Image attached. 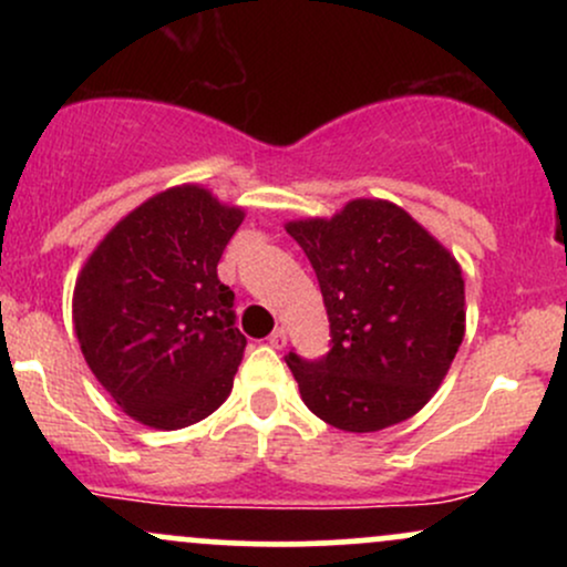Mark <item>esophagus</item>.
I'll return each instance as SVG.
<instances>
[{"label":"esophagus","instance_id":"esophagus-1","mask_svg":"<svg viewBox=\"0 0 567 567\" xmlns=\"http://www.w3.org/2000/svg\"><path fill=\"white\" fill-rule=\"evenodd\" d=\"M269 343H271V347H275V349H285V347H288V330L277 328L275 333L269 336Z\"/></svg>","mask_w":567,"mask_h":567}]
</instances>
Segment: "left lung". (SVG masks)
<instances>
[{
	"mask_svg": "<svg viewBox=\"0 0 567 567\" xmlns=\"http://www.w3.org/2000/svg\"><path fill=\"white\" fill-rule=\"evenodd\" d=\"M285 229L315 266L333 347L288 354L306 408L341 432L408 421L432 400L464 341V275L453 252L389 199H351Z\"/></svg>",
	"mask_w": 567,
	"mask_h": 567,
	"instance_id": "obj_1",
	"label": "left lung"
}]
</instances>
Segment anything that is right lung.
Instances as JSON below:
<instances>
[{
  "label": "right lung",
  "mask_w": 567,
  "mask_h": 567,
  "mask_svg": "<svg viewBox=\"0 0 567 567\" xmlns=\"http://www.w3.org/2000/svg\"><path fill=\"white\" fill-rule=\"evenodd\" d=\"M243 218L199 184L165 188L130 210L76 277L84 362L143 426H192L231 392L247 338L218 261Z\"/></svg>",
  "instance_id": "add662e5"
}]
</instances>
